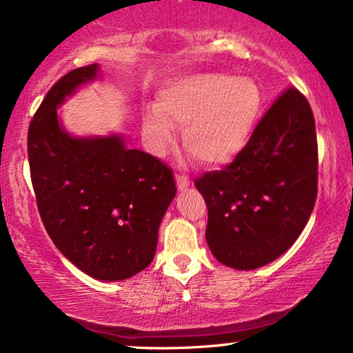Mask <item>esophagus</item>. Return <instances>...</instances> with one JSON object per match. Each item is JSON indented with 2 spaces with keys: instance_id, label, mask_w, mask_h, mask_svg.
<instances>
[{
  "instance_id": "1",
  "label": "esophagus",
  "mask_w": 353,
  "mask_h": 353,
  "mask_svg": "<svg viewBox=\"0 0 353 353\" xmlns=\"http://www.w3.org/2000/svg\"><path fill=\"white\" fill-rule=\"evenodd\" d=\"M176 184H177V189L184 190L190 185V181H189V177L181 176V174H176Z\"/></svg>"
}]
</instances>
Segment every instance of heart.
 Returning a JSON list of instances; mask_svg holds the SVG:
<instances>
[{
  "instance_id": "1",
  "label": "heart",
  "mask_w": 353,
  "mask_h": 353,
  "mask_svg": "<svg viewBox=\"0 0 353 353\" xmlns=\"http://www.w3.org/2000/svg\"><path fill=\"white\" fill-rule=\"evenodd\" d=\"M262 92L254 79L228 74H194L176 79L159 91L156 111L144 116V131L156 152L182 128L181 141L201 164L219 168L232 163L257 123Z\"/></svg>"
}]
</instances>
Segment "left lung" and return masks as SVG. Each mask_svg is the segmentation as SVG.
Wrapping results in <instances>:
<instances>
[{"label":"left lung","instance_id":"1","mask_svg":"<svg viewBox=\"0 0 353 353\" xmlns=\"http://www.w3.org/2000/svg\"><path fill=\"white\" fill-rule=\"evenodd\" d=\"M317 157L310 104L290 88L232 163L196 179L208 204L205 241L221 264L254 270L297 241L317 199Z\"/></svg>","mask_w":353,"mask_h":353}]
</instances>
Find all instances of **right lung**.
Listing matches in <instances>:
<instances>
[{"label":"right lung","instance_id":"add662e5","mask_svg":"<svg viewBox=\"0 0 353 353\" xmlns=\"http://www.w3.org/2000/svg\"><path fill=\"white\" fill-rule=\"evenodd\" d=\"M99 72L96 63L78 68L50 89L30 124L28 157L39 216L59 252L89 277L116 282L152 262L176 182L123 134L78 137L64 129L58 108Z\"/></svg>","mask_w":353,"mask_h":353}]
</instances>
